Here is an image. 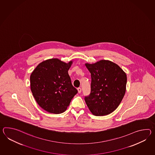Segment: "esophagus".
Masks as SVG:
<instances>
[{
  "mask_svg": "<svg viewBox=\"0 0 155 155\" xmlns=\"http://www.w3.org/2000/svg\"><path fill=\"white\" fill-rule=\"evenodd\" d=\"M77 90H78V93H81V91H82V90H81V88L80 87H79V88H77Z\"/></svg>",
  "mask_w": 155,
  "mask_h": 155,
  "instance_id": "34e87169",
  "label": "esophagus"
}]
</instances>
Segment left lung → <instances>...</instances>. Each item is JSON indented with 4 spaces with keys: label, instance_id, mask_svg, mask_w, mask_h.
I'll return each instance as SVG.
<instances>
[{
    "label": "left lung",
    "instance_id": "1",
    "mask_svg": "<svg viewBox=\"0 0 155 155\" xmlns=\"http://www.w3.org/2000/svg\"><path fill=\"white\" fill-rule=\"evenodd\" d=\"M86 66L91 76V93L84 96L87 106L94 116L110 114L124 98L127 84L126 74L110 61L87 63Z\"/></svg>",
    "mask_w": 155,
    "mask_h": 155
}]
</instances>
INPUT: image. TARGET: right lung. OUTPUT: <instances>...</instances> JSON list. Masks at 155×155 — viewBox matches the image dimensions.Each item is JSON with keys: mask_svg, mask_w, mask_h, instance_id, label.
Segmentation results:
<instances>
[{"mask_svg": "<svg viewBox=\"0 0 155 155\" xmlns=\"http://www.w3.org/2000/svg\"><path fill=\"white\" fill-rule=\"evenodd\" d=\"M68 63L58 59H48L38 64L30 81L33 96L39 106L51 114L64 112L78 91L73 86Z\"/></svg>", "mask_w": 155, "mask_h": 155, "instance_id": "right-lung-1", "label": "right lung"}]
</instances>
